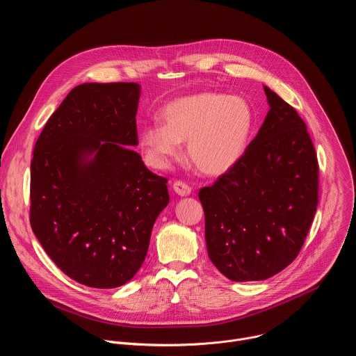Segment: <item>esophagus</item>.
<instances>
[{"mask_svg": "<svg viewBox=\"0 0 356 356\" xmlns=\"http://www.w3.org/2000/svg\"><path fill=\"white\" fill-rule=\"evenodd\" d=\"M173 190H175L179 195H188V194L191 193V187H190L187 183L181 181V180H177V181L173 183Z\"/></svg>", "mask_w": 356, "mask_h": 356, "instance_id": "1", "label": "esophagus"}]
</instances>
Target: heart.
Returning <instances> with one entry per match:
<instances>
[{
  "mask_svg": "<svg viewBox=\"0 0 356 356\" xmlns=\"http://www.w3.org/2000/svg\"><path fill=\"white\" fill-rule=\"evenodd\" d=\"M162 122L140 131V146L146 161L166 168L187 142V155L195 169L218 176L245 155L255 125V113L241 95L204 91L172 101L162 111Z\"/></svg>",
  "mask_w": 356,
  "mask_h": 356,
  "instance_id": "obj_1",
  "label": "heart"
}]
</instances>
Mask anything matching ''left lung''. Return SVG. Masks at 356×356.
Wrapping results in <instances>:
<instances>
[{
    "label": "left lung",
    "mask_w": 356,
    "mask_h": 356,
    "mask_svg": "<svg viewBox=\"0 0 356 356\" xmlns=\"http://www.w3.org/2000/svg\"><path fill=\"white\" fill-rule=\"evenodd\" d=\"M270 110L242 159L198 198L211 262L234 282L265 280L298 255L318 206V161L297 111L265 86Z\"/></svg>",
    "instance_id": "obj_1"
}]
</instances>
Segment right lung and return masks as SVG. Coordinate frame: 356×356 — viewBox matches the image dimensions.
I'll return each instance as SVG.
<instances>
[{
    "label": "right lung",
    "instance_id": "add662e5",
    "mask_svg": "<svg viewBox=\"0 0 356 356\" xmlns=\"http://www.w3.org/2000/svg\"><path fill=\"white\" fill-rule=\"evenodd\" d=\"M138 83L74 87L42 129L31 162L29 221L42 248L73 280L113 289L142 266L169 204L168 179L138 145Z\"/></svg>",
    "mask_w": 356,
    "mask_h": 356
}]
</instances>
